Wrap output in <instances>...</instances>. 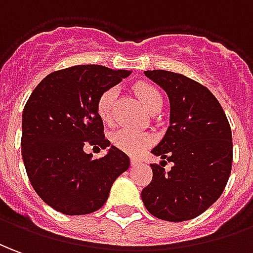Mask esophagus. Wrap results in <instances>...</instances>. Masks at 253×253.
Wrapping results in <instances>:
<instances>
[{
	"label": "esophagus",
	"instance_id": "34e87169",
	"mask_svg": "<svg viewBox=\"0 0 253 253\" xmlns=\"http://www.w3.org/2000/svg\"><path fill=\"white\" fill-rule=\"evenodd\" d=\"M139 163H140V161H139V158H136V157H132V158H130V164H132V165H137Z\"/></svg>",
	"mask_w": 253,
	"mask_h": 253
}]
</instances>
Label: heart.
<instances>
[{"label": "heart", "mask_w": 253, "mask_h": 253, "mask_svg": "<svg viewBox=\"0 0 253 253\" xmlns=\"http://www.w3.org/2000/svg\"><path fill=\"white\" fill-rule=\"evenodd\" d=\"M135 93H136L137 99L140 100V103L143 104V107L149 113H153L154 110L163 107V96L156 86L146 83L137 84L135 86ZM116 96V88H109L107 90H104L97 99V116L100 117V120L103 123L107 124L111 121L113 104H114ZM111 140L118 149L124 150L129 154H139L144 147H147L150 144L149 135H146L143 132H139V130L128 129V128L116 130L111 135Z\"/></svg>", "instance_id": "obj_1"}]
</instances>
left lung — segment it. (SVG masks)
I'll list each match as a JSON object with an SVG mask.
<instances>
[{
  "label": "left lung",
  "mask_w": 253,
  "mask_h": 253,
  "mask_svg": "<svg viewBox=\"0 0 253 253\" xmlns=\"http://www.w3.org/2000/svg\"><path fill=\"white\" fill-rule=\"evenodd\" d=\"M144 76L169 97V126L151 153L172 167L165 172V161L151 165L153 180L142 190V201L158 219L190 220L208 210L227 184L231 128L220 103L204 85L172 71L149 70Z\"/></svg>",
  "instance_id": "obj_1"
}]
</instances>
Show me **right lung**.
I'll use <instances>...</instances> for the list:
<instances>
[{"label": "right lung", "instance_id": "add662e5", "mask_svg": "<svg viewBox=\"0 0 253 253\" xmlns=\"http://www.w3.org/2000/svg\"><path fill=\"white\" fill-rule=\"evenodd\" d=\"M99 64L53 71L36 86L22 114V157L33 189L57 212L86 215L102 208L129 157L110 146L93 160L85 145L107 148L96 103L104 90L129 76Z\"/></svg>", "mask_w": 253, "mask_h": 253}]
</instances>
